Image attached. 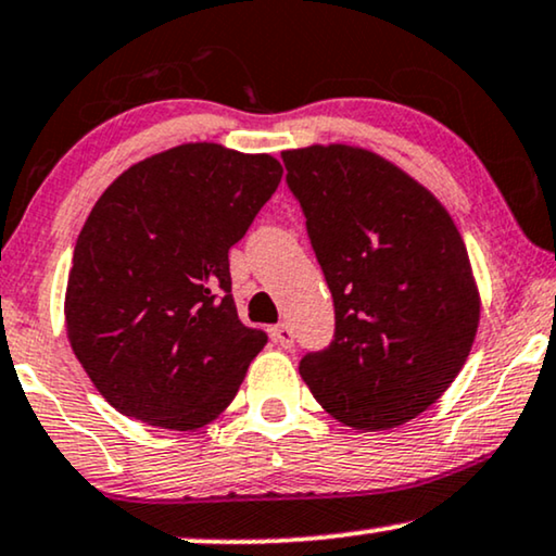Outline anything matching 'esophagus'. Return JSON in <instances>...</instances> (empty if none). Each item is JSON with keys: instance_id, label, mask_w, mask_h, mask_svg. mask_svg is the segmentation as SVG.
Instances as JSON below:
<instances>
[{"instance_id": "1", "label": "esophagus", "mask_w": 556, "mask_h": 556, "mask_svg": "<svg viewBox=\"0 0 556 556\" xmlns=\"http://www.w3.org/2000/svg\"><path fill=\"white\" fill-rule=\"evenodd\" d=\"M271 340L277 345H282V348H292V343H294V332H292V328L290 325H274L271 328Z\"/></svg>"}]
</instances>
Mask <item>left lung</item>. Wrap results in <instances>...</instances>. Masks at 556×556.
Masks as SVG:
<instances>
[{
	"instance_id": "left-lung-1",
	"label": "left lung",
	"mask_w": 556,
	"mask_h": 556,
	"mask_svg": "<svg viewBox=\"0 0 556 556\" xmlns=\"http://www.w3.org/2000/svg\"><path fill=\"white\" fill-rule=\"evenodd\" d=\"M282 160L336 305V338L300 376L343 425L394 429L468 361L480 320L468 249L445 205L376 152L313 144Z\"/></svg>"
}]
</instances>
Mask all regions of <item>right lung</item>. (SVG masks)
Instances as JSON below:
<instances>
[{
    "mask_svg": "<svg viewBox=\"0 0 556 556\" xmlns=\"http://www.w3.org/2000/svg\"><path fill=\"white\" fill-rule=\"evenodd\" d=\"M279 180L271 154L190 142L103 190L73 249L65 330L116 412L188 432L233 402L266 332L239 320L228 249Z\"/></svg>",
    "mask_w": 556,
    "mask_h": 556,
    "instance_id": "right-lung-1",
    "label": "right lung"
}]
</instances>
